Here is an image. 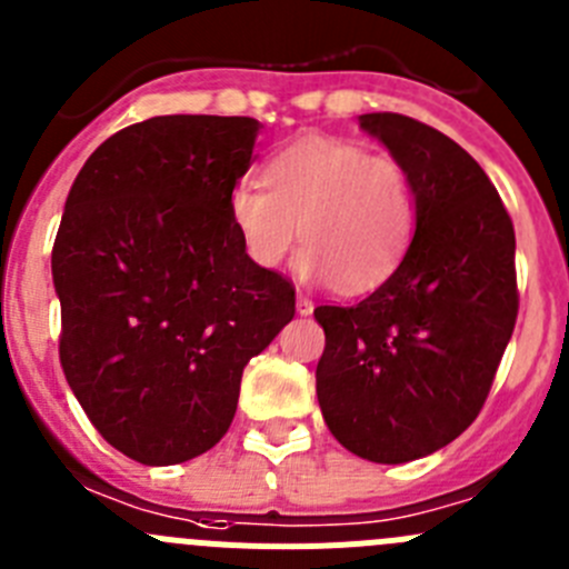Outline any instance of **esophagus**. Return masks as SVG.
Here are the masks:
<instances>
[{
    "label": "esophagus",
    "mask_w": 569,
    "mask_h": 569,
    "mask_svg": "<svg viewBox=\"0 0 569 569\" xmlns=\"http://www.w3.org/2000/svg\"><path fill=\"white\" fill-rule=\"evenodd\" d=\"M315 311V302L306 295H297V315H311Z\"/></svg>",
    "instance_id": "1"
}]
</instances>
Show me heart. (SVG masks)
Segmentation results:
<instances>
[{"mask_svg":"<svg viewBox=\"0 0 569 569\" xmlns=\"http://www.w3.org/2000/svg\"><path fill=\"white\" fill-rule=\"evenodd\" d=\"M263 184L238 182L227 196L232 230L260 269L280 267L300 238V278L370 291L396 272L416 238V184L392 153L300 137L269 157Z\"/></svg>","mask_w":569,"mask_h":569,"instance_id":"obj_1","label":"heart"}]
</instances>
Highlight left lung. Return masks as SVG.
<instances>
[{"label": "left lung", "mask_w": 569, "mask_h": 569, "mask_svg": "<svg viewBox=\"0 0 569 569\" xmlns=\"http://www.w3.org/2000/svg\"><path fill=\"white\" fill-rule=\"evenodd\" d=\"M407 164L418 227L405 260L357 306H320L317 398L333 438L373 463L438 452L486 405L517 326V238L471 153L412 117H359Z\"/></svg>", "instance_id": "obj_1"}]
</instances>
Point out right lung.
<instances>
[{
  "mask_svg": "<svg viewBox=\"0 0 569 569\" xmlns=\"http://www.w3.org/2000/svg\"><path fill=\"white\" fill-rule=\"evenodd\" d=\"M252 117L164 114L87 159L52 247L58 357L78 405L146 466L204 455L241 373L295 317V286L254 267L227 216L252 164Z\"/></svg>",
  "mask_w": 569,
  "mask_h": 569,
  "instance_id": "obj_1",
  "label": "right lung"
}]
</instances>
